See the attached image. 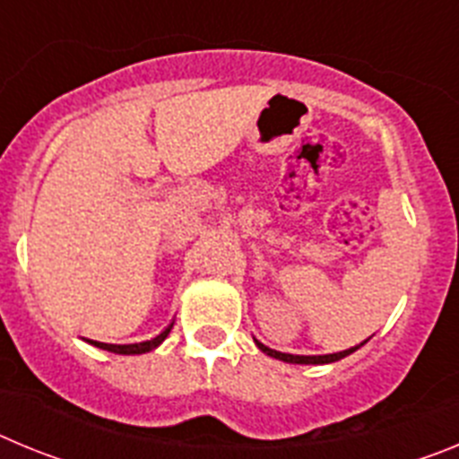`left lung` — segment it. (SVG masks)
Segmentation results:
<instances>
[{
	"label": "left lung",
	"instance_id": "obj_1",
	"mask_svg": "<svg viewBox=\"0 0 459 459\" xmlns=\"http://www.w3.org/2000/svg\"><path fill=\"white\" fill-rule=\"evenodd\" d=\"M370 340V338H368ZM368 340H363L360 344H356V347H350V350L344 351H335V354H319V356H301V354H285V351H275L271 350V347H266V344H262L259 340H255V344H257L259 350L264 351L266 356H271V359H278V360H285V363H299V366H324V363H335V360L344 359V356L354 354L356 350H360L363 344L368 342Z\"/></svg>",
	"mask_w": 459,
	"mask_h": 459
}]
</instances>
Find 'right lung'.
<instances>
[{
  "label": "right lung",
  "instance_id": "add662e5",
  "mask_svg": "<svg viewBox=\"0 0 459 459\" xmlns=\"http://www.w3.org/2000/svg\"><path fill=\"white\" fill-rule=\"evenodd\" d=\"M174 322H169L168 326L160 331L158 335H153L152 340H144V342H131V344H109V342H99V340H87L84 338V342L93 344V347H99V350H105V351H112V354H124V356H135V354H147V351H153L158 347V344L163 342L165 338L169 335V331H172Z\"/></svg>",
  "mask_w": 459,
  "mask_h": 459
}]
</instances>
